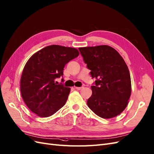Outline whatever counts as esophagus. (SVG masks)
<instances>
[{
	"instance_id": "obj_1",
	"label": "esophagus",
	"mask_w": 154,
	"mask_h": 154,
	"mask_svg": "<svg viewBox=\"0 0 154 154\" xmlns=\"http://www.w3.org/2000/svg\"><path fill=\"white\" fill-rule=\"evenodd\" d=\"M75 88H76L77 90H81L82 88H83V86H81V87H75Z\"/></svg>"
}]
</instances>
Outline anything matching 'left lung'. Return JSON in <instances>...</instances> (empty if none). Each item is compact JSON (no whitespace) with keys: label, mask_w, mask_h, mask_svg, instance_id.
Segmentation results:
<instances>
[{"label":"left lung","mask_w":154,"mask_h":154,"mask_svg":"<svg viewBox=\"0 0 154 154\" xmlns=\"http://www.w3.org/2000/svg\"><path fill=\"white\" fill-rule=\"evenodd\" d=\"M90 74L95 78L88 107L103 119L116 117L124 110L131 95L128 66L121 55L111 46L100 45L79 48Z\"/></svg>","instance_id":"1"}]
</instances>
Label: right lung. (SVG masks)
<instances>
[{
    "label": "right lung",
    "mask_w": 154,
    "mask_h": 154,
    "mask_svg": "<svg viewBox=\"0 0 154 154\" xmlns=\"http://www.w3.org/2000/svg\"><path fill=\"white\" fill-rule=\"evenodd\" d=\"M79 55L76 48L51 45L28 59L22 73L20 93L33 113L38 117H50L65 104L70 88L57 85L55 79L63 75L65 65Z\"/></svg>",
    "instance_id": "obj_1"
}]
</instances>
